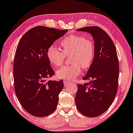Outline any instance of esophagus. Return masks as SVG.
Returning a JSON list of instances; mask_svg holds the SVG:
<instances>
[{"mask_svg": "<svg viewBox=\"0 0 133 133\" xmlns=\"http://www.w3.org/2000/svg\"><path fill=\"white\" fill-rule=\"evenodd\" d=\"M63 82H64V84L65 85V86H67V85H69V84L70 83V82L67 81V80H64Z\"/></svg>", "mask_w": 133, "mask_h": 133, "instance_id": "esophagus-1", "label": "esophagus"}]
</instances>
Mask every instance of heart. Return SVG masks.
I'll list each match as a JSON object with an SVG mask.
<instances>
[{
	"label": "heart",
	"instance_id": "b5f03b06",
	"mask_svg": "<svg viewBox=\"0 0 133 133\" xmlns=\"http://www.w3.org/2000/svg\"><path fill=\"white\" fill-rule=\"evenodd\" d=\"M63 51L54 46L48 48L47 58L54 68L63 64L65 56H70L72 65H66L56 72L57 78L73 80L81 73V67L84 69L90 68L95 56V47L90 40L77 35H70L61 42Z\"/></svg>",
	"mask_w": 133,
	"mask_h": 133
}]
</instances>
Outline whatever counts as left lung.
Segmentation results:
<instances>
[{"label":"left lung","mask_w":133,"mask_h":133,"mask_svg":"<svg viewBox=\"0 0 133 133\" xmlns=\"http://www.w3.org/2000/svg\"><path fill=\"white\" fill-rule=\"evenodd\" d=\"M93 36L95 56L83 80L90 83L77 84L75 96L77 109L83 115L95 117L109 108L117 92L119 65L115 46L107 34L97 26L77 29Z\"/></svg>","instance_id":"1"}]
</instances>
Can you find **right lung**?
<instances>
[{
    "mask_svg": "<svg viewBox=\"0 0 133 133\" xmlns=\"http://www.w3.org/2000/svg\"><path fill=\"white\" fill-rule=\"evenodd\" d=\"M68 31L45 26L29 30L18 43L13 64L16 95L22 107L36 117H45L56 110L63 81L47 78L55 74L47 58L48 48Z\"/></svg>",
    "mask_w": 133,
    "mask_h": 133,
    "instance_id": "obj_1",
    "label": "right lung"
}]
</instances>
